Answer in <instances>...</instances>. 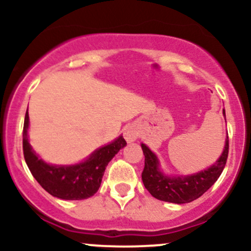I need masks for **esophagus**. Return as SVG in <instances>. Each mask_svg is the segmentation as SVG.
<instances>
[{
    "mask_svg": "<svg viewBox=\"0 0 251 251\" xmlns=\"http://www.w3.org/2000/svg\"><path fill=\"white\" fill-rule=\"evenodd\" d=\"M124 138L127 140L128 143L134 142L138 138V130L134 125H127L124 128Z\"/></svg>",
    "mask_w": 251,
    "mask_h": 251,
    "instance_id": "esophagus-1",
    "label": "esophagus"
}]
</instances>
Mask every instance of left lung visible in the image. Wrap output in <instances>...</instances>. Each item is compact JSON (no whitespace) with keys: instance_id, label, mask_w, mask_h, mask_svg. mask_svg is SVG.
<instances>
[{"instance_id":"obj_1","label":"left lung","mask_w":251,"mask_h":251,"mask_svg":"<svg viewBox=\"0 0 251 251\" xmlns=\"http://www.w3.org/2000/svg\"><path fill=\"white\" fill-rule=\"evenodd\" d=\"M225 117V111L223 109ZM226 121V118H225ZM145 156V166L142 180L145 188L156 199L167 202L186 203L200 198L213 186L224 170L228 155V137L225 140L224 151L213 166L197 174L187 176H167L159 170L157 156L145 144H142Z\"/></svg>"}]
</instances>
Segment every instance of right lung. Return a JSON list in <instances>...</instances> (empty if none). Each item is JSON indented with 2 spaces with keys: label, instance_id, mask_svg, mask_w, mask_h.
I'll return each mask as SVG.
<instances>
[{
  "label": "right lung",
  "instance_id": "1",
  "mask_svg": "<svg viewBox=\"0 0 251 251\" xmlns=\"http://www.w3.org/2000/svg\"><path fill=\"white\" fill-rule=\"evenodd\" d=\"M28 123V113H26L23 132L25 161L38 183L50 194L63 200H83L93 197L100 187L107 164L126 145V140L120 136L111 144L94 151L82 163L52 166L32 150L27 136Z\"/></svg>",
  "mask_w": 251,
  "mask_h": 251
}]
</instances>
